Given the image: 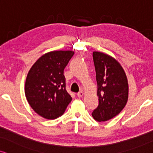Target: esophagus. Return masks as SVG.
Returning a JSON list of instances; mask_svg holds the SVG:
<instances>
[{"instance_id":"1","label":"esophagus","mask_w":153,"mask_h":153,"mask_svg":"<svg viewBox=\"0 0 153 153\" xmlns=\"http://www.w3.org/2000/svg\"><path fill=\"white\" fill-rule=\"evenodd\" d=\"M83 95H84V93H83V92H82V91H80L79 93H77V96H78V97H82V96H83Z\"/></svg>"}]
</instances>
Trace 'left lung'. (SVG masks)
<instances>
[{"instance_id": "8db88e82", "label": "left lung", "mask_w": 153, "mask_h": 153, "mask_svg": "<svg viewBox=\"0 0 153 153\" xmlns=\"http://www.w3.org/2000/svg\"><path fill=\"white\" fill-rule=\"evenodd\" d=\"M93 57L99 105L92 116L98 122H105L118 115L126 106L129 90L128 78L124 69L113 57L98 51H94Z\"/></svg>"}]
</instances>
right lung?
<instances>
[{"mask_svg":"<svg viewBox=\"0 0 153 153\" xmlns=\"http://www.w3.org/2000/svg\"><path fill=\"white\" fill-rule=\"evenodd\" d=\"M74 55L73 51H54L37 60L28 71L25 94L33 110L45 119L61 116L72 97L65 90L63 71Z\"/></svg>","mask_w":153,"mask_h":153,"instance_id":"1","label":"right lung"}]
</instances>
